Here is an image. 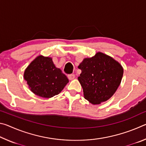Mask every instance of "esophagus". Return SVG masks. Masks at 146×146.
Here are the masks:
<instances>
[{
  "label": "esophagus",
  "mask_w": 146,
  "mask_h": 146,
  "mask_svg": "<svg viewBox=\"0 0 146 146\" xmlns=\"http://www.w3.org/2000/svg\"><path fill=\"white\" fill-rule=\"evenodd\" d=\"M68 77L69 79H70V80H73V79L75 78V76L74 74H70V75H68Z\"/></svg>",
  "instance_id": "34e87169"
}]
</instances>
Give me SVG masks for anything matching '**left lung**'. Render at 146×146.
<instances>
[{"instance_id": "1", "label": "left lung", "mask_w": 146, "mask_h": 146, "mask_svg": "<svg viewBox=\"0 0 146 146\" xmlns=\"http://www.w3.org/2000/svg\"><path fill=\"white\" fill-rule=\"evenodd\" d=\"M82 71L78 80L82 86L85 99L99 104L112 97L122 80V66L111 56L98 52L86 58L78 66Z\"/></svg>"}]
</instances>
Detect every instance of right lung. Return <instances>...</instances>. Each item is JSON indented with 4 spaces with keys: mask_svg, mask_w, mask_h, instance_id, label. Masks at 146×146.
<instances>
[{
    "mask_svg": "<svg viewBox=\"0 0 146 146\" xmlns=\"http://www.w3.org/2000/svg\"><path fill=\"white\" fill-rule=\"evenodd\" d=\"M31 91L43 98L58 95L69 80L60 69L56 68L52 58L38 56L26 69L24 75Z\"/></svg>",
    "mask_w": 146,
    "mask_h": 146,
    "instance_id": "1",
    "label": "right lung"
}]
</instances>
